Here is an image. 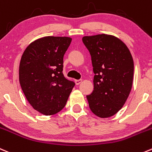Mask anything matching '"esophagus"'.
<instances>
[{"instance_id":"1","label":"esophagus","mask_w":152,"mask_h":152,"mask_svg":"<svg viewBox=\"0 0 152 152\" xmlns=\"http://www.w3.org/2000/svg\"><path fill=\"white\" fill-rule=\"evenodd\" d=\"M82 79H79V80H75V83H76V85H79V84L82 83Z\"/></svg>"}]
</instances>
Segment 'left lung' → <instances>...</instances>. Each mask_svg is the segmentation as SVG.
Wrapping results in <instances>:
<instances>
[{"label": "left lung", "instance_id": "obj_1", "mask_svg": "<svg viewBox=\"0 0 152 152\" xmlns=\"http://www.w3.org/2000/svg\"><path fill=\"white\" fill-rule=\"evenodd\" d=\"M91 56L94 91L87 96L90 109L100 118L113 116L126 103L133 84L134 61L126 44L107 34L84 36Z\"/></svg>", "mask_w": 152, "mask_h": 152}]
</instances>
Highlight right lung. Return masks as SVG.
Masks as SVG:
<instances>
[{
  "label": "right lung",
  "instance_id": "add662e5",
  "mask_svg": "<svg viewBox=\"0 0 152 152\" xmlns=\"http://www.w3.org/2000/svg\"><path fill=\"white\" fill-rule=\"evenodd\" d=\"M70 37L46 36L25 49L19 65V82L29 104L44 115L62 110L75 83L62 73L63 58Z\"/></svg>",
  "mask_w": 152,
  "mask_h": 152
}]
</instances>
